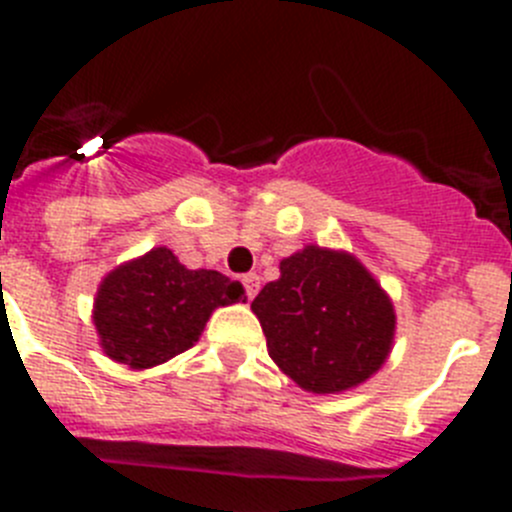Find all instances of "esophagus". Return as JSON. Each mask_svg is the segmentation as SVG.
I'll list each match as a JSON object with an SVG mask.
<instances>
[{
    "label": "esophagus",
    "instance_id": "esophagus-1",
    "mask_svg": "<svg viewBox=\"0 0 512 512\" xmlns=\"http://www.w3.org/2000/svg\"><path fill=\"white\" fill-rule=\"evenodd\" d=\"M241 282H243V289H246V297H248V300H253V297H256V292H259V287H261L259 274H246Z\"/></svg>",
    "mask_w": 512,
    "mask_h": 512
}]
</instances>
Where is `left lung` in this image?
<instances>
[{"label": "left lung", "mask_w": 512, "mask_h": 512, "mask_svg": "<svg viewBox=\"0 0 512 512\" xmlns=\"http://www.w3.org/2000/svg\"><path fill=\"white\" fill-rule=\"evenodd\" d=\"M251 302L274 364L302 390L336 395L379 372L395 341V307L346 251L305 246Z\"/></svg>", "instance_id": "8db88e82"}]
</instances>
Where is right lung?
Wrapping results in <instances>:
<instances>
[{"mask_svg": "<svg viewBox=\"0 0 512 512\" xmlns=\"http://www.w3.org/2000/svg\"><path fill=\"white\" fill-rule=\"evenodd\" d=\"M243 300V287L212 269H187L158 246L112 269L94 297L99 346L130 369H151L200 341L212 310Z\"/></svg>", "mask_w": 512, "mask_h": 512, "instance_id": "1", "label": "right lung"}]
</instances>
